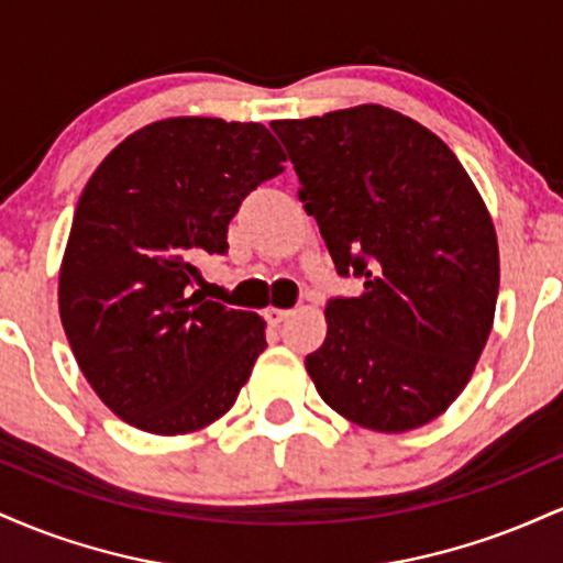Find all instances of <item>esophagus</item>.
I'll use <instances>...</instances> for the list:
<instances>
[{
  "mask_svg": "<svg viewBox=\"0 0 563 563\" xmlns=\"http://www.w3.org/2000/svg\"><path fill=\"white\" fill-rule=\"evenodd\" d=\"M264 318H267L269 325H280L290 318V309H277V307H267L264 309Z\"/></svg>",
  "mask_w": 563,
  "mask_h": 563,
  "instance_id": "34e87169",
  "label": "esophagus"
}]
</instances>
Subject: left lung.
<instances>
[{"label": "left lung", "instance_id": "1", "mask_svg": "<svg viewBox=\"0 0 563 563\" xmlns=\"http://www.w3.org/2000/svg\"><path fill=\"white\" fill-rule=\"evenodd\" d=\"M269 126L335 273L365 288L328 301V335L303 363L320 397L386 434L434 421L493 331L500 260L487 206L455 153L389 108Z\"/></svg>", "mask_w": 563, "mask_h": 563}]
</instances>
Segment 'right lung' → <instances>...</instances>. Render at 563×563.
I'll use <instances>...</instances> for the list:
<instances>
[{
  "label": "right lung",
  "mask_w": 563,
  "mask_h": 563,
  "mask_svg": "<svg viewBox=\"0 0 563 563\" xmlns=\"http://www.w3.org/2000/svg\"><path fill=\"white\" fill-rule=\"evenodd\" d=\"M262 124L166 119L97 166L60 269V320L84 378L121 421L187 434L217 421L264 352V320L206 299L243 198L283 172Z\"/></svg>",
  "instance_id": "right-lung-1"
}]
</instances>
